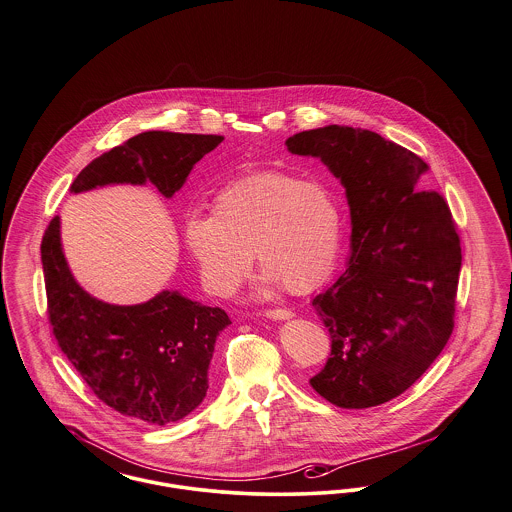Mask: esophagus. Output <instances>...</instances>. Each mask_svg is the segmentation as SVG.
Here are the masks:
<instances>
[{
	"mask_svg": "<svg viewBox=\"0 0 512 512\" xmlns=\"http://www.w3.org/2000/svg\"><path fill=\"white\" fill-rule=\"evenodd\" d=\"M263 315L267 318H272V320H288V318L293 317L290 309H268Z\"/></svg>",
	"mask_w": 512,
	"mask_h": 512,
	"instance_id": "obj_1",
	"label": "esophagus"
}]
</instances>
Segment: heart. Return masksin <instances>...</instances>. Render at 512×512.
<instances>
[{
    "instance_id": "b5f03b06",
    "label": "heart",
    "mask_w": 512,
    "mask_h": 512,
    "mask_svg": "<svg viewBox=\"0 0 512 512\" xmlns=\"http://www.w3.org/2000/svg\"><path fill=\"white\" fill-rule=\"evenodd\" d=\"M182 236L209 292H236L249 274L253 249L265 282L309 292L336 263L340 205L320 182L259 172L222 186L211 213L184 219Z\"/></svg>"
}]
</instances>
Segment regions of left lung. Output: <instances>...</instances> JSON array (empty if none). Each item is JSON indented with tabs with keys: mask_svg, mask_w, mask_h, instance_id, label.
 Returning <instances> with one entry per match:
<instances>
[{
	"mask_svg": "<svg viewBox=\"0 0 512 512\" xmlns=\"http://www.w3.org/2000/svg\"><path fill=\"white\" fill-rule=\"evenodd\" d=\"M318 157L345 188L351 253L313 299L332 353L311 378L341 409H368L409 390L453 332L461 240L438 192H420L428 165L376 132L322 126L286 140Z\"/></svg>",
	"mask_w": 512,
	"mask_h": 512,
	"instance_id": "1",
	"label": "left lung"
}]
</instances>
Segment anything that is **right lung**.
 Masks as SVG:
<instances>
[{
  "label": "right lung",
  "instance_id": "obj_1",
  "mask_svg": "<svg viewBox=\"0 0 512 512\" xmlns=\"http://www.w3.org/2000/svg\"><path fill=\"white\" fill-rule=\"evenodd\" d=\"M222 140L215 134L142 132L82 169L71 192L149 182L172 197ZM59 228V217L51 219L40 251L49 322L71 365L98 399L124 416L165 426L192 413L209 390V363L228 315L178 292L157 293L140 305L96 299L74 280Z\"/></svg>",
  "mask_w": 512,
  "mask_h": 512
}]
</instances>
